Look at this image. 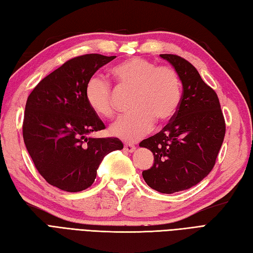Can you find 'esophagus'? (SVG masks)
Listing matches in <instances>:
<instances>
[{"instance_id": "obj_1", "label": "esophagus", "mask_w": 253, "mask_h": 253, "mask_svg": "<svg viewBox=\"0 0 253 253\" xmlns=\"http://www.w3.org/2000/svg\"><path fill=\"white\" fill-rule=\"evenodd\" d=\"M135 149H136V147H135L134 145L132 144H125V150L128 153H132L135 151Z\"/></svg>"}]
</instances>
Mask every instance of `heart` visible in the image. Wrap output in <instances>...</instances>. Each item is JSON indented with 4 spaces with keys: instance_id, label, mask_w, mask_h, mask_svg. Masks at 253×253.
<instances>
[{
    "instance_id": "heart-1",
    "label": "heart",
    "mask_w": 253,
    "mask_h": 253,
    "mask_svg": "<svg viewBox=\"0 0 253 253\" xmlns=\"http://www.w3.org/2000/svg\"><path fill=\"white\" fill-rule=\"evenodd\" d=\"M119 88L134 91L131 101L133 112L110 127L114 136L136 141L149 133L156 120L165 122L176 113L180 102V80L170 67H158L144 58H131L110 70ZM85 101L101 118L114 116L113 92L106 79L91 77L84 90Z\"/></svg>"
}]
</instances>
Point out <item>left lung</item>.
<instances>
[{"label":"left lung","instance_id":"1","mask_svg":"<svg viewBox=\"0 0 253 253\" xmlns=\"http://www.w3.org/2000/svg\"><path fill=\"white\" fill-rule=\"evenodd\" d=\"M174 67L182 84L175 115L161 132L139 147L155 157L143 178L151 189L171 194L190 189L211 173L222 146L225 122L215 92L195 67L175 54H160Z\"/></svg>","mask_w":253,"mask_h":253}]
</instances>
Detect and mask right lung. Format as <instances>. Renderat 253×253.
<instances>
[{
	"label": "right lung",
	"mask_w": 253,
	"mask_h": 253,
	"mask_svg": "<svg viewBox=\"0 0 253 253\" xmlns=\"http://www.w3.org/2000/svg\"><path fill=\"white\" fill-rule=\"evenodd\" d=\"M115 58L90 53L71 59L28 97L24 144L39 173L53 187L67 192L89 188L104 157L123 148L118 138L89 137L105 126L84 95L88 80Z\"/></svg>",
	"instance_id": "1"
}]
</instances>
